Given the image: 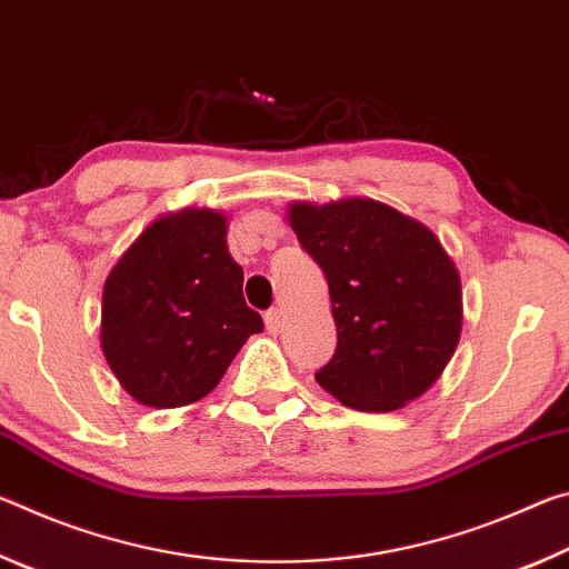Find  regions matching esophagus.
<instances>
[{
  "label": "esophagus",
  "instance_id": "34e87169",
  "mask_svg": "<svg viewBox=\"0 0 569 569\" xmlns=\"http://www.w3.org/2000/svg\"><path fill=\"white\" fill-rule=\"evenodd\" d=\"M283 326V311L281 308H271V311H266V329L271 333H278Z\"/></svg>",
  "mask_w": 569,
  "mask_h": 569
}]
</instances>
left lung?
<instances>
[{
    "instance_id": "left-lung-1",
    "label": "left lung",
    "mask_w": 569,
    "mask_h": 569,
    "mask_svg": "<svg viewBox=\"0 0 569 569\" xmlns=\"http://www.w3.org/2000/svg\"><path fill=\"white\" fill-rule=\"evenodd\" d=\"M288 223L326 273L339 333L316 381L359 411L419 399L461 333L459 271L439 238L371 198L291 203Z\"/></svg>"
}]
</instances>
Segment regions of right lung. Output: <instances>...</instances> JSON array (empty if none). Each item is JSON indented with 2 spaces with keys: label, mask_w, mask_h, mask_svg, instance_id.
Returning a JSON list of instances; mask_svg holds the SVG:
<instances>
[{
  "label": "right lung",
  "mask_w": 569,
  "mask_h": 569,
  "mask_svg": "<svg viewBox=\"0 0 569 569\" xmlns=\"http://www.w3.org/2000/svg\"><path fill=\"white\" fill-rule=\"evenodd\" d=\"M228 220L210 208L158 218L104 281L100 346L134 401L186 407L218 387L261 313L246 306Z\"/></svg>",
  "instance_id": "obj_1"
}]
</instances>
